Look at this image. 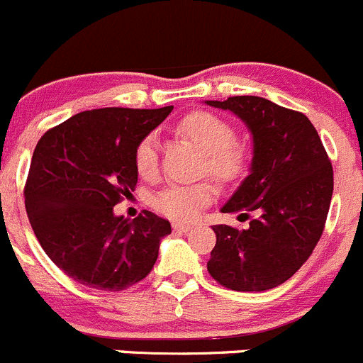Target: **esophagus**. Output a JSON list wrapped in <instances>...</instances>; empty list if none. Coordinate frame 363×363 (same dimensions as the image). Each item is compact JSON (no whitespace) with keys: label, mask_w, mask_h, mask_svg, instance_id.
Listing matches in <instances>:
<instances>
[{"label":"esophagus","mask_w":363,"mask_h":363,"mask_svg":"<svg viewBox=\"0 0 363 363\" xmlns=\"http://www.w3.org/2000/svg\"><path fill=\"white\" fill-rule=\"evenodd\" d=\"M173 229H174V231L186 233V231H190V229H192V225H190V224H182V222H174Z\"/></svg>","instance_id":"esophagus-1"}]
</instances>
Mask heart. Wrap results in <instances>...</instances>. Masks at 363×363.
<instances>
[{
  "mask_svg": "<svg viewBox=\"0 0 363 363\" xmlns=\"http://www.w3.org/2000/svg\"><path fill=\"white\" fill-rule=\"evenodd\" d=\"M177 132L190 139L206 155V167L217 180L236 182L249 167V150L235 141V128L211 113H190L178 123ZM159 138L148 134L139 141L134 152L135 171L143 178H153L159 171ZM215 197V186L203 182L196 185H171L157 194L153 206L160 213L177 220H192Z\"/></svg>",
  "mask_w": 363,
  "mask_h": 363,
  "instance_id": "b5f03b06",
  "label": "heart"
}]
</instances>
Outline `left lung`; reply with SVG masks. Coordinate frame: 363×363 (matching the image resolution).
<instances>
[{
    "label": "left lung",
    "mask_w": 363,
    "mask_h": 363,
    "mask_svg": "<svg viewBox=\"0 0 363 363\" xmlns=\"http://www.w3.org/2000/svg\"><path fill=\"white\" fill-rule=\"evenodd\" d=\"M231 111L252 135L250 173L222 213L257 215L249 228L213 225L208 272L235 291H267L300 270L321 238L333 171L314 125L298 111L252 95L206 100Z\"/></svg>",
    "instance_id": "left-lung-1"
}]
</instances>
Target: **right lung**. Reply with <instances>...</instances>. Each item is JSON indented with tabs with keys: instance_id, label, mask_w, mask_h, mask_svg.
I'll list each match as a JSON object with an SVG mask.
<instances>
[{
	"instance_id": "1",
	"label": "right lung",
	"mask_w": 363,
	"mask_h": 363,
	"mask_svg": "<svg viewBox=\"0 0 363 363\" xmlns=\"http://www.w3.org/2000/svg\"><path fill=\"white\" fill-rule=\"evenodd\" d=\"M171 111H84L38 141L24 189L28 217L49 259L79 284L121 291L152 272L169 220L146 210L128 220L113 208L138 183L135 146Z\"/></svg>"
}]
</instances>
